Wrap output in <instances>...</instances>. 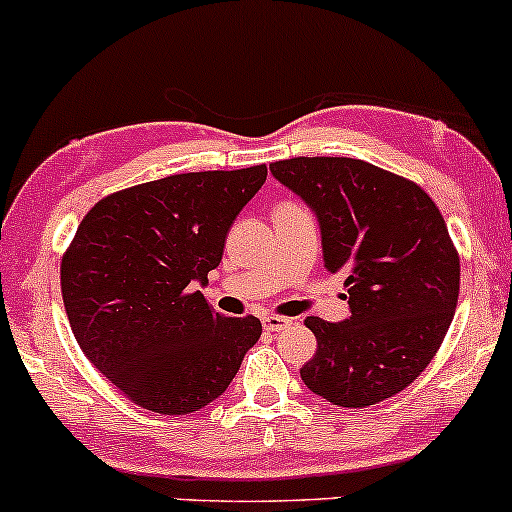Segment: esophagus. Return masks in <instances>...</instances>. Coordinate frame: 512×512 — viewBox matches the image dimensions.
I'll return each instance as SVG.
<instances>
[{"instance_id": "34e87169", "label": "esophagus", "mask_w": 512, "mask_h": 512, "mask_svg": "<svg viewBox=\"0 0 512 512\" xmlns=\"http://www.w3.org/2000/svg\"><path fill=\"white\" fill-rule=\"evenodd\" d=\"M262 322H264V330L267 332H281L291 325L289 317H281V315H267Z\"/></svg>"}]
</instances>
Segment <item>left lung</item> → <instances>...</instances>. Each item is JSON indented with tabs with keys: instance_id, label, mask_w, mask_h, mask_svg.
<instances>
[{
	"instance_id": "obj_1",
	"label": "left lung",
	"mask_w": 512,
	"mask_h": 512,
	"mask_svg": "<svg viewBox=\"0 0 512 512\" xmlns=\"http://www.w3.org/2000/svg\"><path fill=\"white\" fill-rule=\"evenodd\" d=\"M269 170L315 211L325 269L349 289L344 322L305 320L317 351L303 383L351 409L395 397L436 356L460 296V255L436 202L358 158L298 156Z\"/></svg>"
}]
</instances>
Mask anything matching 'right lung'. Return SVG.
Returning <instances> with one entry per match:
<instances>
[{
  "label": "right lung",
  "instance_id": "obj_1",
  "mask_svg": "<svg viewBox=\"0 0 512 512\" xmlns=\"http://www.w3.org/2000/svg\"><path fill=\"white\" fill-rule=\"evenodd\" d=\"M264 180L267 166L168 175L103 197L76 228L60 267L69 325L88 361L139 407H207L260 339L257 317L214 313L195 286H207Z\"/></svg>",
  "mask_w": 512,
  "mask_h": 512
}]
</instances>
